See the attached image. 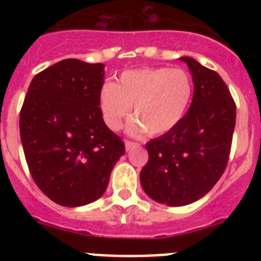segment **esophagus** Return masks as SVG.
Masks as SVG:
<instances>
[{
    "label": "esophagus",
    "mask_w": 261,
    "mask_h": 261,
    "mask_svg": "<svg viewBox=\"0 0 261 261\" xmlns=\"http://www.w3.org/2000/svg\"><path fill=\"white\" fill-rule=\"evenodd\" d=\"M136 146H138V144H137V142L128 141V140H126V141H125V150H126V151L132 150L133 147H136Z\"/></svg>",
    "instance_id": "esophagus-1"
}]
</instances>
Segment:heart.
<instances>
[{
	"mask_svg": "<svg viewBox=\"0 0 261 261\" xmlns=\"http://www.w3.org/2000/svg\"><path fill=\"white\" fill-rule=\"evenodd\" d=\"M193 95V82L179 68H142L121 73L119 82H107L99 94V106L106 124L119 130L130 115L132 133L165 135L186 115Z\"/></svg>",
	"mask_w": 261,
	"mask_h": 261,
	"instance_id": "b5f03b06",
	"label": "heart"
}]
</instances>
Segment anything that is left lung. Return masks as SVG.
I'll return each instance as SVG.
<instances>
[{
  "label": "left lung",
  "mask_w": 261,
  "mask_h": 261,
  "mask_svg": "<svg viewBox=\"0 0 261 261\" xmlns=\"http://www.w3.org/2000/svg\"><path fill=\"white\" fill-rule=\"evenodd\" d=\"M193 99L181 121L145 146L149 161L140 174L150 199L183 206L204 197L220 180L229 161L237 107L229 89L214 70L191 57Z\"/></svg>",
  "instance_id": "8db88e82"
}]
</instances>
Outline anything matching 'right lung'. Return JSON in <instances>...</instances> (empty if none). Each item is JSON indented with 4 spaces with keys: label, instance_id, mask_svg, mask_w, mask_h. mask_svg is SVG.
<instances>
[{
    "label": "right lung",
    "instance_id": "add662e5",
    "mask_svg": "<svg viewBox=\"0 0 261 261\" xmlns=\"http://www.w3.org/2000/svg\"><path fill=\"white\" fill-rule=\"evenodd\" d=\"M103 82V64L62 60L34 77L20 110V140L32 179L62 206L98 200L125 153L123 140L102 117Z\"/></svg>",
    "mask_w": 261,
    "mask_h": 261
}]
</instances>
